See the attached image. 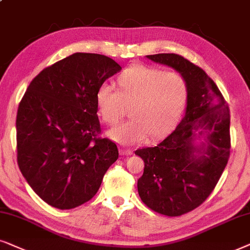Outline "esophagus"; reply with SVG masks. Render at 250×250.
Here are the masks:
<instances>
[{
  "instance_id": "34e87169",
  "label": "esophagus",
  "mask_w": 250,
  "mask_h": 250,
  "mask_svg": "<svg viewBox=\"0 0 250 250\" xmlns=\"http://www.w3.org/2000/svg\"><path fill=\"white\" fill-rule=\"evenodd\" d=\"M120 154L128 156V155L132 154V151H131V149H129V148H120Z\"/></svg>"
}]
</instances>
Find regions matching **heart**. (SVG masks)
I'll list each match as a JSON object with an SVG mask.
<instances>
[{"mask_svg": "<svg viewBox=\"0 0 250 250\" xmlns=\"http://www.w3.org/2000/svg\"><path fill=\"white\" fill-rule=\"evenodd\" d=\"M119 91L103 84L96 91V105L103 121L115 125L131 105L130 121L108 132L121 145L145 142L151 134L159 137L170 130L188 101V81L177 71L144 64L125 68L118 79Z\"/></svg>", "mask_w": 250, "mask_h": 250, "instance_id": "heart-1", "label": "heart"}]
</instances>
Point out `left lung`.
Wrapping results in <instances>:
<instances>
[{
    "instance_id": "obj_1",
    "label": "left lung",
    "mask_w": 250,
    "mask_h": 250,
    "mask_svg": "<svg viewBox=\"0 0 250 250\" xmlns=\"http://www.w3.org/2000/svg\"><path fill=\"white\" fill-rule=\"evenodd\" d=\"M147 58L175 68L188 81L186 112L175 130L154 147L135 152L145 164L137 182L142 201L155 212L176 217L194 210L214 191L229 158L231 116L218 86L198 65L177 53ZM199 128L208 130V146L203 143L200 149L192 145Z\"/></svg>"
}]
</instances>
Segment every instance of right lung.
I'll list each match as a JSON object with an SVG mask.
<instances>
[{"label":"right lung","instance_id":"1","mask_svg":"<svg viewBox=\"0 0 250 250\" xmlns=\"http://www.w3.org/2000/svg\"><path fill=\"white\" fill-rule=\"evenodd\" d=\"M121 69L98 53L76 52L29 83L17 112V162L36 194L73 209L95 197L118 146L99 137L96 91Z\"/></svg>","mask_w":250,"mask_h":250}]
</instances>
